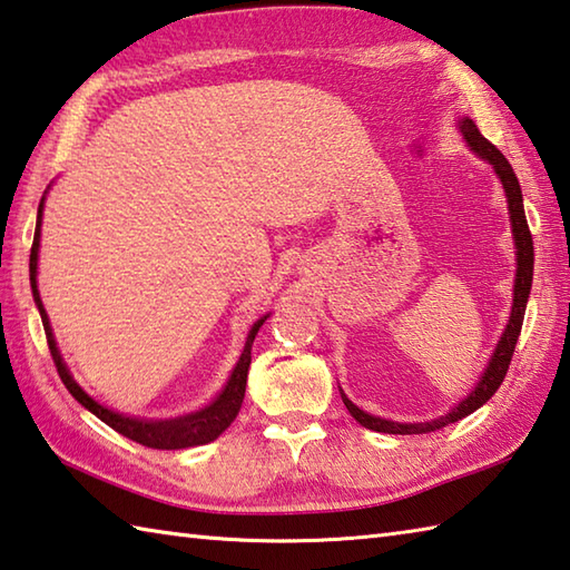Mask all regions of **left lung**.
Returning <instances> with one entry per match:
<instances>
[{"mask_svg": "<svg viewBox=\"0 0 570 570\" xmlns=\"http://www.w3.org/2000/svg\"><path fill=\"white\" fill-rule=\"evenodd\" d=\"M460 130L464 140L470 142V148L482 155L484 160H489L494 165V170L499 175L501 185L507 189V203H509V215H511V232H514V242H517V284H514V306H511V318L504 328V336H501L497 351L489 361L484 375L479 377L476 387L466 395L460 405H456L452 412H448L444 417H438L432 422H417V425H400V422H390L383 417H373L363 412L358 405H353L348 397H343L345 407H348L351 415L361 422L363 428L375 430V432H387V434H428L434 430H442L452 425V422L462 420L466 415H472L474 410L482 407L489 397H492L499 385L504 383L507 371L511 365V355H514L519 333L523 326V314H527V301H529V292H531V278H533V239H531V229L527 222V212H523V197H521V187L514 170H511L509 160L497 150V145L489 142L479 128L474 126V120L462 118L460 120Z\"/></svg>", "mask_w": 570, "mask_h": 570, "instance_id": "1", "label": "left lung"}]
</instances>
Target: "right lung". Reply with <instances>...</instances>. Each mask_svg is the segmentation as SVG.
<instances>
[{
	"label": "right lung",
	"instance_id": "right-lung-1",
	"mask_svg": "<svg viewBox=\"0 0 570 570\" xmlns=\"http://www.w3.org/2000/svg\"><path fill=\"white\" fill-rule=\"evenodd\" d=\"M41 209H43V197L39 205V217H37V232H33V244H31V254H29V278H31V292H33V301H37L39 314H41V323H43V333H47V343L51 351V358L56 371H59L61 383L66 385V390L81 403L86 410H91L98 420H104L108 428H114L122 438H128L138 444H145V448L153 450H185V448H197V444H207L212 440H217L222 432H225L237 412L242 407L244 400V390H247V373H249V363H252V343L259 333L262 323L266 321V316L262 321H256L247 343H244V351L239 355V363L234 365V371L229 375V381L225 385V390L215 397V403H209L207 407L193 412V415L185 417H175V420H136V417H126L118 415V412L108 410L104 405H98L94 397H88L78 383L71 377L69 367L63 365V358L59 348H56L53 333L49 326V316L43 311V304L39 298V288H37V259H39V237H41Z\"/></svg>",
	"mask_w": 570,
	"mask_h": 570
}]
</instances>
